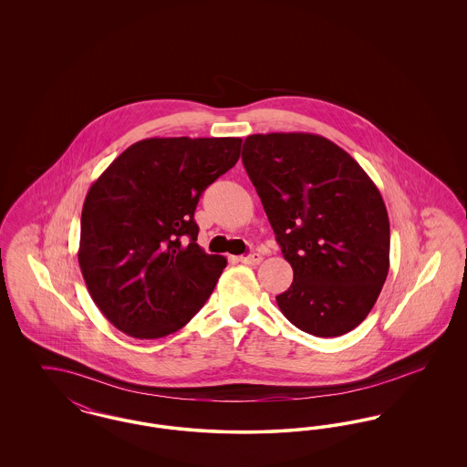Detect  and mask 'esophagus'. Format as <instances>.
I'll list each match as a JSON object with an SVG mask.
<instances>
[{"label": "esophagus", "instance_id": "obj_1", "mask_svg": "<svg viewBox=\"0 0 467 467\" xmlns=\"http://www.w3.org/2000/svg\"><path fill=\"white\" fill-rule=\"evenodd\" d=\"M261 261H263L261 254H250V255L240 257V263H244L246 266H257V265H261Z\"/></svg>", "mask_w": 467, "mask_h": 467}]
</instances>
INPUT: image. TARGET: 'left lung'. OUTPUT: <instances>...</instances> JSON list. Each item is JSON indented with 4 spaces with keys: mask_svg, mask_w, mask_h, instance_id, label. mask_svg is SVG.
I'll list each match as a JSON object with an SVG mask.
<instances>
[{
    "mask_svg": "<svg viewBox=\"0 0 467 467\" xmlns=\"http://www.w3.org/2000/svg\"><path fill=\"white\" fill-rule=\"evenodd\" d=\"M242 159L294 271L278 308L318 337L356 329L389 273L390 225L373 180L318 134H250Z\"/></svg>",
    "mask_w": 467,
    "mask_h": 467,
    "instance_id": "obj_1",
    "label": "left lung"
}]
</instances>
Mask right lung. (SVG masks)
<instances>
[{"instance_id": "obj_1", "label": "right lung", "mask_w": 467, "mask_h": 467, "mask_svg": "<svg viewBox=\"0 0 467 467\" xmlns=\"http://www.w3.org/2000/svg\"><path fill=\"white\" fill-rule=\"evenodd\" d=\"M242 138H149L90 185L78 265L96 306L138 339L177 333L202 308L227 261L196 244L204 189L240 159Z\"/></svg>"}]
</instances>
